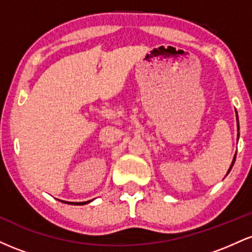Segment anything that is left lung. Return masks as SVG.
<instances>
[{
  "label": "left lung",
  "mask_w": 252,
  "mask_h": 252,
  "mask_svg": "<svg viewBox=\"0 0 252 252\" xmlns=\"http://www.w3.org/2000/svg\"><path fill=\"white\" fill-rule=\"evenodd\" d=\"M236 117H237V126H238V130H239V122H238V116H237L236 115ZM238 136H239V132H238ZM237 154V153H236ZM235 161H236V155L233 156V160H232V163H231V166H230V168H228V170H227V173H226V175L228 174V173H230V170L232 169V167H233V163H235Z\"/></svg>",
  "instance_id": "1"
}]
</instances>
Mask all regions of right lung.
<instances>
[{
	"label": "right lung",
	"instance_id": "add662e5",
	"mask_svg": "<svg viewBox=\"0 0 252 252\" xmlns=\"http://www.w3.org/2000/svg\"><path fill=\"white\" fill-rule=\"evenodd\" d=\"M59 201H63V202H65V204H70V205H86V204H89V202L94 201V199H92V200L83 201V202H72V201H63V200H59Z\"/></svg>",
	"mask_w": 252,
	"mask_h": 252
}]
</instances>
